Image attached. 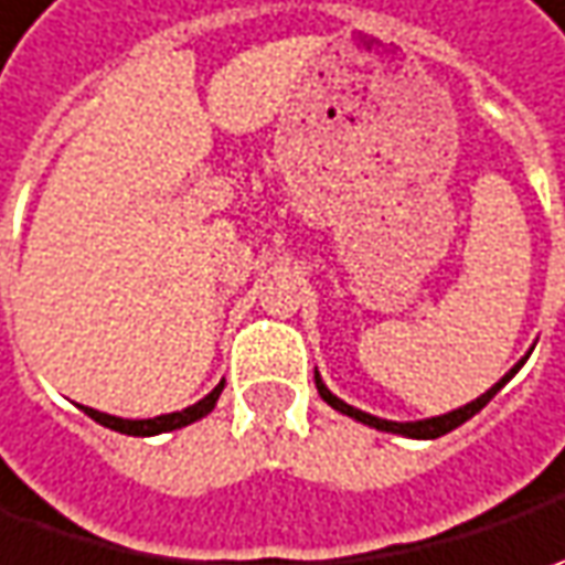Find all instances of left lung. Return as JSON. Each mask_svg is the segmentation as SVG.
Here are the masks:
<instances>
[{"label": "left lung", "mask_w": 565, "mask_h": 565, "mask_svg": "<svg viewBox=\"0 0 565 565\" xmlns=\"http://www.w3.org/2000/svg\"><path fill=\"white\" fill-rule=\"evenodd\" d=\"M525 361V359H522ZM522 361L512 367L507 377L500 380V383H493L484 396H478L475 402H468V405H462V408H456V412H446V415H437V418H424V422H386V418H377V415H367V412H361V408H352L349 402L337 399L330 390H327V383L320 380V374L315 371V383H317V393H320V399L327 402V405H333L337 412H342V415H349V418H355V422L367 424V427H377V430H386V434H402V437H415V440H434V437H444V434H449V430H456L459 424H466L471 415H478L484 405H488L507 383H510L512 377H515V371L522 367Z\"/></svg>", "instance_id": "left-lung-1"}]
</instances>
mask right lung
<instances>
[{
  "label": "right lung",
  "mask_w": 565,
  "mask_h": 565,
  "mask_svg": "<svg viewBox=\"0 0 565 565\" xmlns=\"http://www.w3.org/2000/svg\"><path fill=\"white\" fill-rule=\"evenodd\" d=\"M223 386H226V380H220V383L213 386V393H206L204 399L194 402V405H188V408H182V412H172V415H157V418H143V422L116 418V415H106V412L87 408V405H81V408H84V415H90V418H94L97 424H103V427H113V430H119V434H131V437H153V434L179 430V427H185V424L201 422L206 412H213V405H216V399H220Z\"/></svg>",
  "instance_id": "right-lung-1"
}]
</instances>
